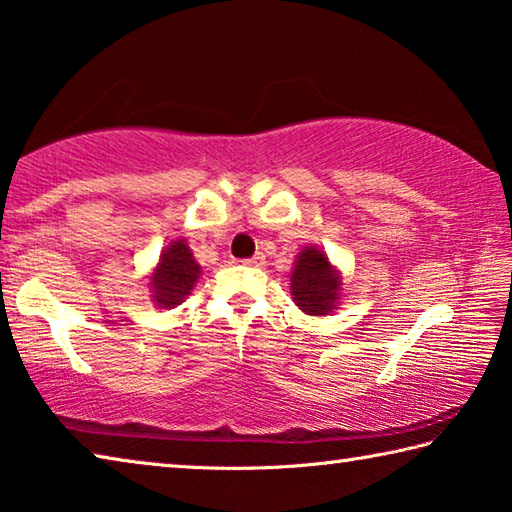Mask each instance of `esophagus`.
Returning a JSON list of instances; mask_svg holds the SVG:
<instances>
[{
  "label": "esophagus",
  "mask_w": 512,
  "mask_h": 512,
  "mask_svg": "<svg viewBox=\"0 0 512 512\" xmlns=\"http://www.w3.org/2000/svg\"><path fill=\"white\" fill-rule=\"evenodd\" d=\"M245 265H251V267H258V265H263L265 263V256L261 254V251H258V254H254L251 258H245V261H242Z\"/></svg>",
  "instance_id": "1"
}]
</instances>
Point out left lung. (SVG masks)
Segmentation results:
<instances>
[{
	"label": "left lung",
	"mask_w": 512,
	"mask_h": 512,
	"mask_svg": "<svg viewBox=\"0 0 512 512\" xmlns=\"http://www.w3.org/2000/svg\"><path fill=\"white\" fill-rule=\"evenodd\" d=\"M292 297L308 315H326L339 294V279L324 251L310 247L299 256L292 272Z\"/></svg>",
	"instance_id": "left-lung-1"
}]
</instances>
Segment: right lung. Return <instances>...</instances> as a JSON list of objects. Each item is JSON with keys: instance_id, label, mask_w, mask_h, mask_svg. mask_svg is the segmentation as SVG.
<instances>
[{"instance_id": "right-lung-1", "label": "right lung", "mask_w": 512, "mask_h": 512, "mask_svg": "<svg viewBox=\"0 0 512 512\" xmlns=\"http://www.w3.org/2000/svg\"><path fill=\"white\" fill-rule=\"evenodd\" d=\"M197 274H200V265L195 263L191 249L182 240H175L161 254V261L148 285L155 292V301L159 306L170 308L182 303L186 294L193 290Z\"/></svg>"}]
</instances>
